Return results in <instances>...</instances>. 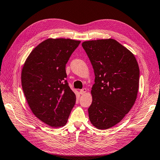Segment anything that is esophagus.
I'll return each instance as SVG.
<instances>
[{"instance_id":"1","label":"esophagus","mask_w":160,"mask_h":160,"mask_svg":"<svg viewBox=\"0 0 160 160\" xmlns=\"http://www.w3.org/2000/svg\"><path fill=\"white\" fill-rule=\"evenodd\" d=\"M87 88H82V89H81V90L80 91V95H84V93H86L87 92Z\"/></svg>"}]
</instances>
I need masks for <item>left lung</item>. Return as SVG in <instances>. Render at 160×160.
<instances>
[{"instance_id":"8db88e82","label":"left lung","mask_w":160,"mask_h":160,"mask_svg":"<svg viewBox=\"0 0 160 160\" xmlns=\"http://www.w3.org/2000/svg\"><path fill=\"white\" fill-rule=\"evenodd\" d=\"M82 46L95 76L89 120L96 128L107 129L118 123L134 104L139 87L138 62L113 39L87 41Z\"/></svg>"}]
</instances>
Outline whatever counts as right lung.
Here are the masks:
<instances>
[{
    "label": "right lung",
    "mask_w": 160,
    "mask_h": 160,
    "mask_svg": "<svg viewBox=\"0 0 160 160\" xmlns=\"http://www.w3.org/2000/svg\"><path fill=\"white\" fill-rule=\"evenodd\" d=\"M80 41L44 40L36 46L22 69L24 93L32 112L52 128L66 125L76 97L65 80V65Z\"/></svg>",
    "instance_id": "right-lung-1"
}]
</instances>
